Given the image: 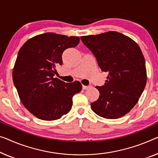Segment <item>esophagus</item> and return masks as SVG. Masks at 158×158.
<instances>
[{
    "label": "esophagus",
    "mask_w": 158,
    "mask_h": 158,
    "mask_svg": "<svg viewBox=\"0 0 158 158\" xmlns=\"http://www.w3.org/2000/svg\"><path fill=\"white\" fill-rule=\"evenodd\" d=\"M90 86H85V85H82V89H84V90H86V89H89Z\"/></svg>",
    "instance_id": "34e87169"
}]
</instances>
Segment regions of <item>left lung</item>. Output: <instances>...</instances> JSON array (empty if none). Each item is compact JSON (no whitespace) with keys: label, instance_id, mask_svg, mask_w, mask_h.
Returning a JSON list of instances; mask_svg holds the SVG:
<instances>
[{"label":"left lung","instance_id":"left-lung-1","mask_svg":"<svg viewBox=\"0 0 158 158\" xmlns=\"http://www.w3.org/2000/svg\"><path fill=\"white\" fill-rule=\"evenodd\" d=\"M98 66L108 73L102 86H96L99 97L91 103L93 111L107 119H116L135 106L147 82L142 51L130 37L116 31L81 36Z\"/></svg>","mask_w":158,"mask_h":158}]
</instances>
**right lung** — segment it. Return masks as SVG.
Listing matches in <instances>:
<instances>
[{
  "instance_id": "1",
  "label": "right lung",
  "mask_w": 158,
  "mask_h": 158,
  "mask_svg": "<svg viewBox=\"0 0 158 158\" xmlns=\"http://www.w3.org/2000/svg\"><path fill=\"white\" fill-rule=\"evenodd\" d=\"M79 40V37L46 32L29 39L19 50L13 83L21 102L37 118L54 121L71 110L81 83H65L53 77L57 74L56 66L62 64L63 52L75 48Z\"/></svg>"
}]
</instances>
